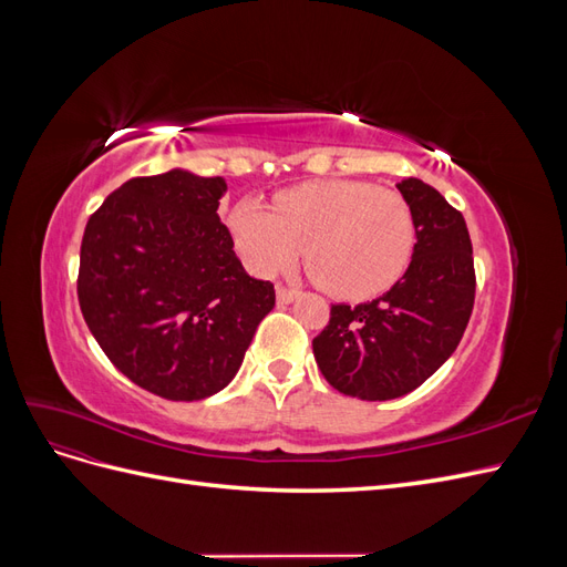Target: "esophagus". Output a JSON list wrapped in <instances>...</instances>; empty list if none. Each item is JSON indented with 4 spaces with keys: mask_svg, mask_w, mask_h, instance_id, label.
Masks as SVG:
<instances>
[{
    "mask_svg": "<svg viewBox=\"0 0 567 567\" xmlns=\"http://www.w3.org/2000/svg\"><path fill=\"white\" fill-rule=\"evenodd\" d=\"M298 298V290L296 288H288V286H277V300L281 302V305H288V302H293Z\"/></svg>",
    "mask_w": 567,
    "mask_h": 567,
    "instance_id": "esophagus-1",
    "label": "esophagus"
}]
</instances>
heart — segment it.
Here are the masks:
<instances>
[{"instance_id": "heart-1", "label": "heart", "mask_w": 567, "mask_h": 567, "mask_svg": "<svg viewBox=\"0 0 567 567\" xmlns=\"http://www.w3.org/2000/svg\"><path fill=\"white\" fill-rule=\"evenodd\" d=\"M227 225L250 271L274 277L293 267L305 248L312 281L340 300L385 293L416 244L414 215L398 192L346 179L286 188L274 198V213L241 200Z\"/></svg>"}]
</instances>
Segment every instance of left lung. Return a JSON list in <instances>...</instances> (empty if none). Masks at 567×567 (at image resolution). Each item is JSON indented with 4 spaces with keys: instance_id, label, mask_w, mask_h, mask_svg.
<instances>
[{
    "instance_id": "1",
    "label": "left lung",
    "mask_w": 567,
    "mask_h": 567,
    "mask_svg": "<svg viewBox=\"0 0 567 567\" xmlns=\"http://www.w3.org/2000/svg\"><path fill=\"white\" fill-rule=\"evenodd\" d=\"M398 188L416 227L404 277L371 302L331 305L329 323L312 340L323 379L367 402L402 398L431 379L461 342L475 300L466 219L416 177Z\"/></svg>"
}]
</instances>
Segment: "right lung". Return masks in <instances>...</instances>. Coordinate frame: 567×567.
Returning <instances> with one entry per match:
<instances>
[{
  "instance_id": "right-lung-1",
  "label": "right lung",
  "mask_w": 567,
  "mask_h": 567,
  "mask_svg": "<svg viewBox=\"0 0 567 567\" xmlns=\"http://www.w3.org/2000/svg\"><path fill=\"white\" fill-rule=\"evenodd\" d=\"M221 177H134L84 227L78 300L99 348L132 383L173 402L227 388L274 307L217 208Z\"/></svg>"
}]
</instances>
